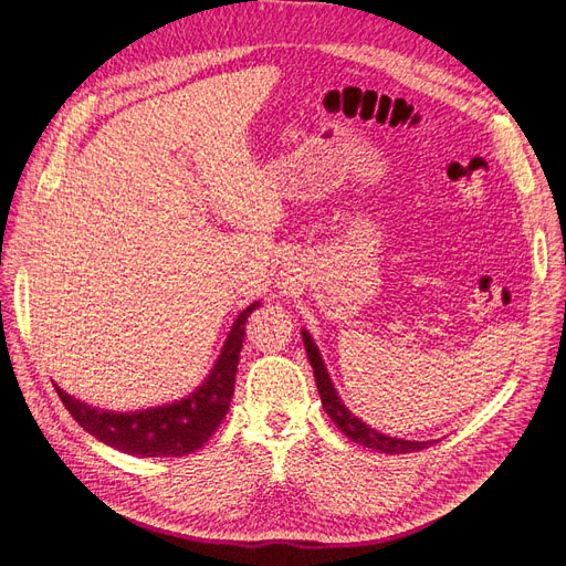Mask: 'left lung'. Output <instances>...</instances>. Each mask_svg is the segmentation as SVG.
<instances>
[{
    "label": "left lung",
    "mask_w": 566,
    "mask_h": 566,
    "mask_svg": "<svg viewBox=\"0 0 566 566\" xmlns=\"http://www.w3.org/2000/svg\"><path fill=\"white\" fill-rule=\"evenodd\" d=\"M302 339H304V347H306V356H310V364L314 368V378H316V387L321 394V403L325 408V413L331 416V420L337 424L339 432H345V437H349L354 443H361L366 449L373 451H380V453H389V455H397V453H413V451H422L427 447H432V441H408V439H397V437H389L382 434L378 430H373L370 424H366L361 418L354 416L352 410L342 403L339 394L331 380V373L323 364V356L316 347V342L312 339V335L302 331Z\"/></svg>",
    "instance_id": "left-lung-1"
}]
</instances>
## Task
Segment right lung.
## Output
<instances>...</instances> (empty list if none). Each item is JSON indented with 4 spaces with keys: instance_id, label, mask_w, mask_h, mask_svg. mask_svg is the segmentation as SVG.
<instances>
[{
    "instance_id": "add662e5",
    "label": "right lung",
    "mask_w": 566,
    "mask_h": 566,
    "mask_svg": "<svg viewBox=\"0 0 566 566\" xmlns=\"http://www.w3.org/2000/svg\"><path fill=\"white\" fill-rule=\"evenodd\" d=\"M256 306L260 302H252L248 310L238 314L208 378L179 401L119 413V410L84 403L59 385L54 387L82 430L104 441L106 447L142 458L188 455L208 443L219 422L229 413L238 358H241L245 339V321Z\"/></svg>"
}]
</instances>
